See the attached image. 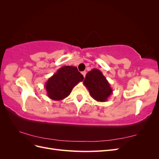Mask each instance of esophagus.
I'll list each match as a JSON object with an SVG mask.
<instances>
[{
    "label": "esophagus",
    "instance_id": "1",
    "mask_svg": "<svg viewBox=\"0 0 159 159\" xmlns=\"http://www.w3.org/2000/svg\"><path fill=\"white\" fill-rule=\"evenodd\" d=\"M81 74L83 75L84 78H85V75H86V72H85V71H82V72H81Z\"/></svg>",
    "mask_w": 159,
    "mask_h": 159
}]
</instances>
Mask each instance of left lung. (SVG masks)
Listing matches in <instances>:
<instances>
[{
  "label": "left lung",
  "mask_w": 159,
  "mask_h": 159,
  "mask_svg": "<svg viewBox=\"0 0 159 159\" xmlns=\"http://www.w3.org/2000/svg\"><path fill=\"white\" fill-rule=\"evenodd\" d=\"M84 84L91 96L97 102H107L113 89L106 78L98 69H92L86 74Z\"/></svg>",
  "instance_id": "1"
}]
</instances>
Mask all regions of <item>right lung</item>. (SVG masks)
<instances>
[{"instance_id":"add662e5","label":"right lung","mask_w":159,"mask_h":159,"mask_svg":"<svg viewBox=\"0 0 159 159\" xmlns=\"http://www.w3.org/2000/svg\"><path fill=\"white\" fill-rule=\"evenodd\" d=\"M83 80L84 76L76 67H61L48 80L44 85L48 97L56 101L64 99L70 94L72 89Z\"/></svg>"}]
</instances>
